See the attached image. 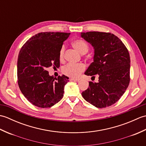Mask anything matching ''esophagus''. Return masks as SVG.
<instances>
[{
    "label": "esophagus",
    "instance_id": "1",
    "mask_svg": "<svg viewBox=\"0 0 146 146\" xmlns=\"http://www.w3.org/2000/svg\"><path fill=\"white\" fill-rule=\"evenodd\" d=\"M70 80L71 81H79L80 79L79 78H71Z\"/></svg>",
    "mask_w": 146,
    "mask_h": 146
}]
</instances>
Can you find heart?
Listing matches in <instances>:
<instances>
[{"instance_id": "heart-1", "label": "heart", "mask_w": 146, "mask_h": 146, "mask_svg": "<svg viewBox=\"0 0 146 146\" xmlns=\"http://www.w3.org/2000/svg\"><path fill=\"white\" fill-rule=\"evenodd\" d=\"M72 45L81 54H85L86 52H88L89 49V46L87 43L84 40L81 39H77L74 40L72 42ZM64 51V46H62L60 48V52H59V58H60V60H63ZM85 65L82 63H68L62 68V72H63L64 75L66 76L73 77V78H76V77L80 75V74L85 70Z\"/></svg>"}]
</instances>
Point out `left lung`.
Segmentation results:
<instances>
[{
  "label": "left lung",
  "mask_w": 146,
  "mask_h": 146,
  "mask_svg": "<svg viewBox=\"0 0 146 146\" xmlns=\"http://www.w3.org/2000/svg\"><path fill=\"white\" fill-rule=\"evenodd\" d=\"M81 36L95 49L94 62L85 75H98V82H89L82 93L86 101L97 108H105L119 100L130 82V55L121 40L110 33L90 31Z\"/></svg>",
  "instance_id": "obj_1"
}]
</instances>
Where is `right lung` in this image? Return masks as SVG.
<instances>
[{
  "mask_svg": "<svg viewBox=\"0 0 146 146\" xmlns=\"http://www.w3.org/2000/svg\"><path fill=\"white\" fill-rule=\"evenodd\" d=\"M70 33L44 32L27 40L17 60V82L22 94L33 105L48 108L63 97L64 86L69 81L64 75L49 76L46 68L60 66L59 52Z\"/></svg>",
  "mask_w": 146,
  "mask_h": 146,
  "instance_id": "right-lung-1",
  "label": "right lung"
}]
</instances>
